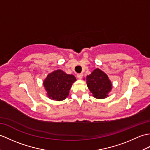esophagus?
Segmentation results:
<instances>
[{
  "label": "esophagus",
  "mask_w": 150,
  "mask_h": 150,
  "mask_svg": "<svg viewBox=\"0 0 150 150\" xmlns=\"http://www.w3.org/2000/svg\"><path fill=\"white\" fill-rule=\"evenodd\" d=\"M82 76H83V74H77V78L79 79H81L82 78Z\"/></svg>",
  "instance_id": "34e87169"
}]
</instances>
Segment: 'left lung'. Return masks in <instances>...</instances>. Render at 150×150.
<instances>
[{
  "instance_id": "obj_1",
  "label": "left lung",
  "mask_w": 150,
  "mask_h": 150,
  "mask_svg": "<svg viewBox=\"0 0 150 150\" xmlns=\"http://www.w3.org/2000/svg\"><path fill=\"white\" fill-rule=\"evenodd\" d=\"M86 81L89 89L96 98H106L112 89V83L108 76L98 68L87 76Z\"/></svg>"
}]
</instances>
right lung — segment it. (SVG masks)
<instances>
[{
    "mask_svg": "<svg viewBox=\"0 0 150 150\" xmlns=\"http://www.w3.org/2000/svg\"><path fill=\"white\" fill-rule=\"evenodd\" d=\"M75 81L76 78L74 75L67 74L58 69L48 75L43 86L50 99L61 101L67 98L72 83Z\"/></svg>",
    "mask_w": 150,
    "mask_h": 150,
    "instance_id": "obj_1",
    "label": "right lung"
}]
</instances>
